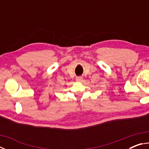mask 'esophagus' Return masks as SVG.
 Returning a JSON list of instances; mask_svg holds the SVG:
<instances>
[{"instance_id":"34e87169","label":"esophagus","mask_w":149,"mask_h":149,"mask_svg":"<svg viewBox=\"0 0 149 149\" xmlns=\"http://www.w3.org/2000/svg\"><path fill=\"white\" fill-rule=\"evenodd\" d=\"M83 79V77L81 76H78L76 77V81H81Z\"/></svg>"}]
</instances>
